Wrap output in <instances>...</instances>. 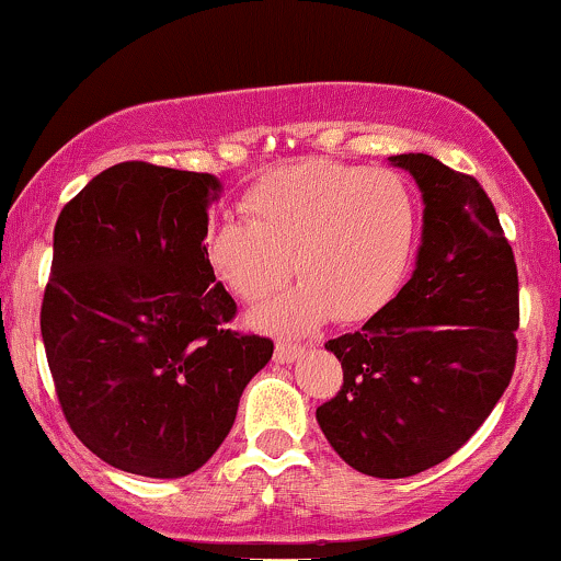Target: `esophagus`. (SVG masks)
I'll use <instances>...</instances> for the list:
<instances>
[{"mask_svg": "<svg viewBox=\"0 0 561 561\" xmlns=\"http://www.w3.org/2000/svg\"><path fill=\"white\" fill-rule=\"evenodd\" d=\"M306 353V345H289V343H279L274 351V362L276 364H293Z\"/></svg>", "mask_w": 561, "mask_h": 561, "instance_id": "obj_1", "label": "esophagus"}]
</instances>
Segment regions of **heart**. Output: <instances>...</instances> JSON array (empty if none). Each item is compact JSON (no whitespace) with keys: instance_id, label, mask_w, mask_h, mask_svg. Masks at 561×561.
Returning <instances> with one entry per match:
<instances>
[{"instance_id":"obj_1","label":"heart","mask_w":561,"mask_h":561,"mask_svg":"<svg viewBox=\"0 0 561 561\" xmlns=\"http://www.w3.org/2000/svg\"><path fill=\"white\" fill-rule=\"evenodd\" d=\"M244 221L203 234V261L242 302H261L293 272L300 285L250 317L274 334H302L332 317L343 324L382 311L401 289L420 237V208L396 171L308 158L282 165L242 197Z\"/></svg>"}]
</instances>
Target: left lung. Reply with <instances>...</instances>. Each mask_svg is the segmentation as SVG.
<instances>
[{"label":"left lung","instance_id":"left-lung-1","mask_svg":"<svg viewBox=\"0 0 561 561\" xmlns=\"http://www.w3.org/2000/svg\"><path fill=\"white\" fill-rule=\"evenodd\" d=\"M388 160L422 192L414 274L362 330L324 345L343 364V388L317 422L345 465L398 480L456 454L504 396L517 362L519 285L478 179L424 152Z\"/></svg>","mask_w":561,"mask_h":561}]
</instances>
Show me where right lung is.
Here are the masks:
<instances>
[{"mask_svg": "<svg viewBox=\"0 0 561 561\" xmlns=\"http://www.w3.org/2000/svg\"><path fill=\"white\" fill-rule=\"evenodd\" d=\"M221 190L210 173L128 160L55 224L42 337L57 401L83 446L141 478L203 467L274 353L227 330L237 302L203 261Z\"/></svg>", "mask_w": 561, "mask_h": 561, "instance_id": "1", "label": "right lung"}]
</instances>
